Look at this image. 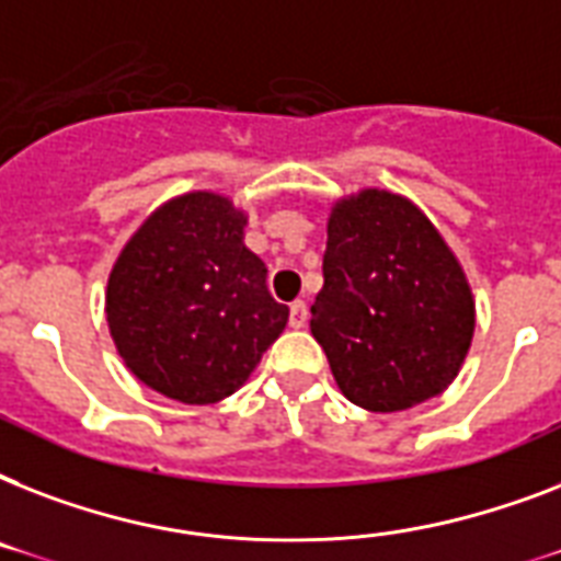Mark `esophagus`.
I'll return each mask as SVG.
<instances>
[{"instance_id":"34e87169","label":"esophagus","mask_w":561,"mask_h":561,"mask_svg":"<svg viewBox=\"0 0 561 561\" xmlns=\"http://www.w3.org/2000/svg\"><path fill=\"white\" fill-rule=\"evenodd\" d=\"M306 323H308V306L306 302H294V306H290V325H294V329H302Z\"/></svg>"}]
</instances>
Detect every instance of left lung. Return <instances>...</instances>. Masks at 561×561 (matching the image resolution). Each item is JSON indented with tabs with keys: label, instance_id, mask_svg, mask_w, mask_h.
I'll use <instances>...</instances> for the list:
<instances>
[{
	"label": "left lung",
	"instance_id": "8db88e82",
	"mask_svg": "<svg viewBox=\"0 0 561 561\" xmlns=\"http://www.w3.org/2000/svg\"><path fill=\"white\" fill-rule=\"evenodd\" d=\"M325 232L311 334L343 396L369 413H396L448 390L478 311L434 220L404 194L360 188L332 203Z\"/></svg>",
	"mask_w": 561,
	"mask_h": 561
}]
</instances>
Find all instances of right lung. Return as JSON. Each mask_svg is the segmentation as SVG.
I'll return each mask as SVG.
<instances>
[{
  "label": "right lung",
  "mask_w": 561,
  "mask_h": 561,
  "mask_svg": "<svg viewBox=\"0 0 561 561\" xmlns=\"http://www.w3.org/2000/svg\"><path fill=\"white\" fill-rule=\"evenodd\" d=\"M250 215L218 192L171 197L110 267L104 314L125 367L183 404L227 399L288 325L244 244Z\"/></svg>",
  "instance_id": "obj_1"
}]
</instances>
